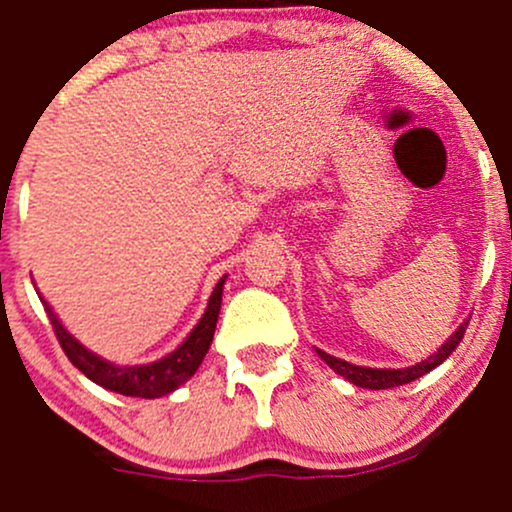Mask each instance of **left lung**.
I'll list each match as a JSON object with an SVG mask.
<instances>
[{
	"label": "left lung",
	"instance_id": "left-lung-1",
	"mask_svg": "<svg viewBox=\"0 0 512 512\" xmlns=\"http://www.w3.org/2000/svg\"><path fill=\"white\" fill-rule=\"evenodd\" d=\"M468 319L456 329V332L451 334V337L446 339V342L441 344V349H438L436 354L428 356V359H423V361H418V364H414V366H406V369H371V366L349 364V361L337 359V356L322 352V349H317V354L327 361L329 369H334L339 376H344L347 381H352L354 386H361V389H374V391L376 389H394V386L411 384V381H416L418 376L428 374V371L436 369L438 364H443L448 356L456 352V347L461 344L463 334H466Z\"/></svg>",
	"mask_w": 512,
	"mask_h": 512
}]
</instances>
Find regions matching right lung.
I'll use <instances>...</instances> for the list:
<instances>
[{"label":"right lung","mask_w":512,"mask_h":512,"mask_svg":"<svg viewBox=\"0 0 512 512\" xmlns=\"http://www.w3.org/2000/svg\"><path fill=\"white\" fill-rule=\"evenodd\" d=\"M227 277V275H225ZM225 277H220V282L215 285L213 294L208 299V307L205 314L200 317V322L195 324L193 332L185 337V342L178 349H173L170 354L160 356V359L151 361V364H131L121 366L113 364V361L103 359L91 349H86L69 329L61 324V319L56 317L51 304L46 302L39 294L41 304H44L46 314H49L51 324H54L56 339H59L61 349L69 356L71 364L81 371V374L89 376L91 381L108 391H116L123 396H138V399H160V396L173 394L175 389L185 384L190 376L198 371V366L203 364L205 354H208L210 342H213L215 324H218L220 304H223V287Z\"/></svg>","instance_id":"add662e5"}]
</instances>
